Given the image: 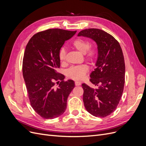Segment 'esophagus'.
<instances>
[{"label": "esophagus", "mask_w": 146, "mask_h": 146, "mask_svg": "<svg viewBox=\"0 0 146 146\" xmlns=\"http://www.w3.org/2000/svg\"><path fill=\"white\" fill-rule=\"evenodd\" d=\"M81 85V82H75V85L76 86H80Z\"/></svg>", "instance_id": "obj_1"}]
</instances>
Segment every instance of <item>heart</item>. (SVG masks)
Here are the masks:
<instances>
[{"instance_id": "obj_1", "label": "heart", "mask_w": 146, "mask_h": 146, "mask_svg": "<svg viewBox=\"0 0 146 146\" xmlns=\"http://www.w3.org/2000/svg\"><path fill=\"white\" fill-rule=\"evenodd\" d=\"M72 46L76 50L85 55L86 59L91 63L94 62L98 56V50L95 47H90V42L87 39L77 38L72 42ZM66 52L64 48H61L58 52V58L61 63H63L66 60ZM88 71V67L86 64L71 66L69 68L66 74L74 80H81Z\"/></svg>"}]
</instances>
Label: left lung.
Wrapping results in <instances>:
<instances>
[{
	"label": "left lung",
	"instance_id": "8db88e82",
	"mask_svg": "<svg viewBox=\"0 0 146 146\" xmlns=\"http://www.w3.org/2000/svg\"><path fill=\"white\" fill-rule=\"evenodd\" d=\"M78 36L93 39L98 48L96 68L90 80L95 87L82 85L84 105L92 115L105 117L116 109L123 91L125 66L122 48L112 35L98 29L82 30Z\"/></svg>",
	"mask_w": 146,
	"mask_h": 146
}]
</instances>
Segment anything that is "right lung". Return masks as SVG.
<instances>
[{
  "label": "right lung",
  "instance_id": "1",
  "mask_svg": "<svg viewBox=\"0 0 146 146\" xmlns=\"http://www.w3.org/2000/svg\"><path fill=\"white\" fill-rule=\"evenodd\" d=\"M76 33L48 29L34 35L26 46L23 77L30 105L44 119H54L65 111L68 98L74 88V82L64 81V75L57 72L56 69L60 67V49Z\"/></svg>",
  "mask_w": 146,
  "mask_h": 146
}]
</instances>
